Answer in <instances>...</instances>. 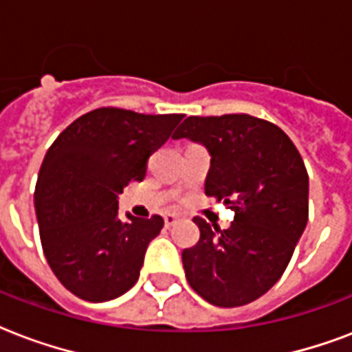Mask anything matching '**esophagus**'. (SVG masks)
I'll list each match as a JSON object with an SVG mask.
<instances>
[{
  "label": "esophagus",
  "instance_id": "obj_1",
  "mask_svg": "<svg viewBox=\"0 0 352 352\" xmlns=\"http://www.w3.org/2000/svg\"><path fill=\"white\" fill-rule=\"evenodd\" d=\"M178 217L176 214H165V228H173L176 222H178Z\"/></svg>",
  "mask_w": 352,
  "mask_h": 352
}]
</instances>
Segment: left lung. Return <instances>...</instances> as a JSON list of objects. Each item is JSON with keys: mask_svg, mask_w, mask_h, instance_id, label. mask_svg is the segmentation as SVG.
Instances as JSON below:
<instances>
[{"mask_svg": "<svg viewBox=\"0 0 352 352\" xmlns=\"http://www.w3.org/2000/svg\"><path fill=\"white\" fill-rule=\"evenodd\" d=\"M174 139L207 148L206 195L235 211L228 230L196 217L200 241L184 250L185 277L217 307L258 299L287 270L309 220V174L287 133L248 113L187 117Z\"/></svg>", "mask_w": 352, "mask_h": 352, "instance_id": "8db88e82", "label": "left lung"}]
</instances>
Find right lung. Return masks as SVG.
Wrapping results in <instances>:
<instances>
[{
    "mask_svg": "<svg viewBox=\"0 0 352 352\" xmlns=\"http://www.w3.org/2000/svg\"><path fill=\"white\" fill-rule=\"evenodd\" d=\"M182 113L145 116L99 108L73 121L49 146L34 190L49 266L84 301H110L135 285L163 219H119L117 196L141 182L146 162L173 135Z\"/></svg>",
    "mask_w": 352,
    "mask_h": 352,
    "instance_id": "1",
    "label": "right lung"
}]
</instances>
